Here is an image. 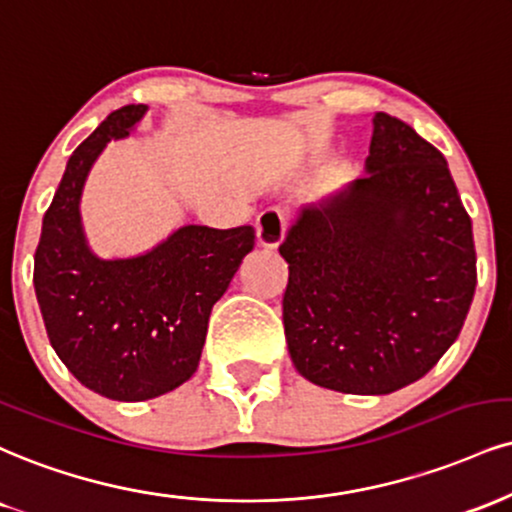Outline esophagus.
<instances>
[{"label":"esophagus","instance_id":"obj_1","mask_svg":"<svg viewBox=\"0 0 512 512\" xmlns=\"http://www.w3.org/2000/svg\"><path fill=\"white\" fill-rule=\"evenodd\" d=\"M288 219L281 209L269 207L264 209L257 219V243L264 250H276L283 243V236H286Z\"/></svg>","mask_w":512,"mask_h":512}]
</instances>
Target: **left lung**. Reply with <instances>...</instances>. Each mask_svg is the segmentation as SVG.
Segmentation results:
<instances>
[{
  "label": "left lung",
  "mask_w": 512,
  "mask_h": 512,
  "mask_svg": "<svg viewBox=\"0 0 512 512\" xmlns=\"http://www.w3.org/2000/svg\"><path fill=\"white\" fill-rule=\"evenodd\" d=\"M372 126L367 176L300 207L279 248L295 369L355 396L422 379L458 338L477 286L448 162L396 116L377 112Z\"/></svg>",
  "instance_id": "obj_1"
}]
</instances>
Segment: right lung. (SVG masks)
Here are the masks:
<instances>
[{
	"label": "right lung",
	"instance_id": "obj_1",
	"mask_svg": "<svg viewBox=\"0 0 512 512\" xmlns=\"http://www.w3.org/2000/svg\"><path fill=\"white\" fill-rule=\"evenodd\" d=\"M147 114L126 104L66 162L42 219L35 295L54 353L80 384L104 398L150 400L178 389L200 365L212 307L255 248V229L186 224L133 257L95 255L80 219L92 164Z\"/></svg>",
	"mask_w": 512,
	"mask_h": 512
}]
</instances>
